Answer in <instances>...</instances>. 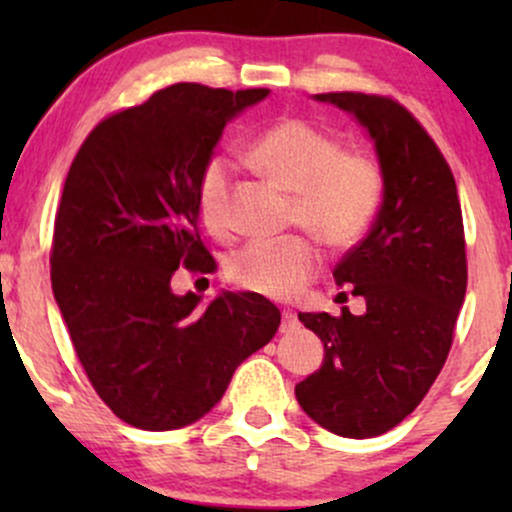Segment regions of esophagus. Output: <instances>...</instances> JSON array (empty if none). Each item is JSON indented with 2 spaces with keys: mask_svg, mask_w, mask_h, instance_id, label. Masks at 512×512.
Here are the masks:
<instances>
[{
  "mask_svg": "<svg viewBox=\"0 0 512 512\" xmlns=\"http://www.w3.org/2000/svg\"><path fill=\"white\" fill-rule=\"evenodd\" d=\"M296 325H298L296 313H293V310H284V313H281V332L296 330Z\"/></svg>",
  "mask_w": 512,
  "mask_h": 512,
  "instance_id": "obj_1",
  "label": "esophagus"
}]
</instances>
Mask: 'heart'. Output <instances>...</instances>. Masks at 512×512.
I'll return each instance as SVG.
<instances>
[{"mask_svg":"<svg viewBox=\"0 0 512 512\" xmlns=\"http://www.w3.org/2000/svg\"><path fill=\"white\" fill-rule=\"evenodd\" d=\"M248 161L293 192L289 219L330 250H349L370 231L385 199V173L366 151L342 149L325 129L286 117L262 129L248 144ZM228 158L211 156L197 175V207L214 236L231 233ZM313 240L289 236L248 243L228 260V279L269 298H293L320 272Z\"/></svg>","mask_w":512,"mask_h":512,"instance_id":"heart-1","label":"heart"}]
</instances>
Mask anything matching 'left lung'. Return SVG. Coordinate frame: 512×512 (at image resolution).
<instances>
[{"mask_svg": "<svg viewBox=\"0 0 512 512\" xmlns=\"http://www.w3.org/2000/svg\"><path fill=\"white\" fill-rule=\"evenodd\" d=\"M315 98L368 129L385 199L368 236L334 267L366 313H298L325 361L296 385V399L327 431L373 438L419 407L448 358L467 291L462 209L448 161L404 105L354 91Z\"/></svg>", "mask_w": 512, "mask_h": 512, "instance_id": "8db88e82", "label": "left lung"}]
</instances>
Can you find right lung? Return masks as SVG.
Here are the masks:
<instances>
[{"label":"right lung","instance_id":"right-lung-1","mask_svg":"<svg viewBox=\"0 0 512 512\" xmlns=\"http://www.w3.org/2000/svg\"><path fill=\"white\" fill-rule=\"evenodd\" d=\"M269 88L173 84L91 129L55 216L50 279L98 397L144 431L195 424L240 363L279 330L260 293H221L207 308L175 296V269L209 274L197 175L223 127Z\"/></svg>","mask_w":512,"mask_h":512}]
</instances>
